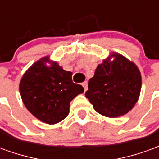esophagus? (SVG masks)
<instances>
[{"label": "esophagus", "mask_w": 159, "mask_h": 159, "mask_svg": "<svg viewBox=\"0 0 159 159\" xmlns=\"http://www.w3.org/2000/svg\"><path fill=\"white\" fill-rule=\"evenodd\" d=\"M82 85H83V89H84V91H87V89H88V83L87 82H83L82 83Z\"/></svg>", "instance_id": "1"}]
</instances>
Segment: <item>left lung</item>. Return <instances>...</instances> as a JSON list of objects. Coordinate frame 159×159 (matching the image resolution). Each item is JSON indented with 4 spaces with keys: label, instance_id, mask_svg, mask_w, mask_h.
<instances>
[{
    "label": "left lung",
    "instance_id": "left-lung-1",
    "mask_svg": "<svg viewBox=\"0 0 159 159\" xmlns=\"http://www.w3.org/2000/svg\"><path fill=\"white\" fill-rule=\"evenodd\" d=\"M88 89L85 96L98 113L107 117L123 116L139 100L141 89L140 70L123 55L111 52L98 65L94 75L89 81Z\"/></svg>",
    "mask_w": 159,
    "mask_h": 159
}]
</instances>
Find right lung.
Masks as SVG:
<instances>
[{
	"mask_svg": "<svg viewBox=\"0 0 159 159\" xmlns=\"http://www.w3.org/2000/svg\"><path fill=\"white\" fill-rule=\"evenodd\" d=\"M72 73L64 70L49 56L33 64L23 75L19 92L25 107L34 117L55 124L70 112V101L84 89L72 82Z\"/></svg>",
	"mask_w": 159,
	"mask_h": 159,
	"instance_id": "obj_1",
	"label": "right lung"
}]
</instances>
